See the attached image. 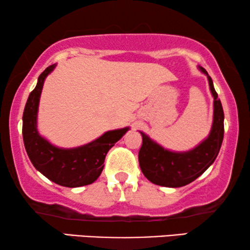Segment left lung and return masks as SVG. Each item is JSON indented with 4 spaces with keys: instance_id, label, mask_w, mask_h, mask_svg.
<instances>
[{
    "instance_id": "1",
    "label": "left lung",
    "mask_w": 250,
    "mask_h": 250,
    "mask_svg": "<svg viewBox=\"0 0 250 250\" xmlns=\"http://www.w3.org/2000/svg\"><path fill=\"white\" fill-rule=\"evenodd\" d=\"M207 76L214 98L213 124L208 136L188 151H170L153 141L143 132L139 164L143 175L150 182L167 188H180L193 182L211 164L220 152L224 136V112L213 81L203 67H198Z\"/></svg>"
}]
</instances>
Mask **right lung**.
Returning <instances> with one entry per match:
<instances>
[{
    "label": "right lung",
    "instance_id": "obj_1",
    "mask_svg": "<svg viewBox=\"0 0 250 250\" xmlns=\"http://www.w3.org/2000/svg\"><path fill=\"white\" fill-rule=\"evenodd\" d=\"M56 66L51 64L40 75L26 102L22 115L23 145L34 167L50 181L67 188L87 186L100 176L108 151L129 127L108 131L76 148H59L47 141L37 129V114L44 81Z\"/></svg>",
    "mask_w": 250,
    "mask_h": 250
}]
</instances>
